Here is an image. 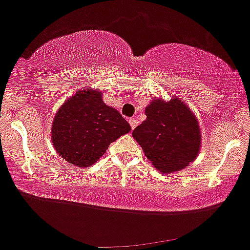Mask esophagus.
I'll use <instances>...</instances> for the list:
<instances>
[{
	"mask_svg": "<svg viewBox=\"0 0 250 250\" xmlns=\"http://www.w3.org/2000/svg\"><path fill=\"white\" fill-rule=\"evenodd\" d=\"M138 121H136L135 119H130L129 120V125H130V127H131V129H134V128L136 127V125H138Z\"/></svg>",
	"mask_w": 250,
	"mask_h": 250,
	"instance_id": "34e87169",
	"label": "esophagus"
}]
</instances>
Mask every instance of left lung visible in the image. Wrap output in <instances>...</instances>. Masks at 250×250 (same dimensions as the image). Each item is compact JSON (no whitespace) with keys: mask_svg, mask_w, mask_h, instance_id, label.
I'll return each mask as SVG.
<instances>
[{"mask_svg":"<svg viewBox=\"0 0 250 250\" xmlns=\"http://www.w3.org/2000/svg\"><path fill=\"white\" fill-rule=\"evenodd\" d=\"M146 121L133 138L148 160L164 173L179 171L197 158L201 148L198 121L183 101L155 100L146 108Z\"/></svg>","mask_w":250,"mask_h":250,"instance_id":"8db88e82","label":"left lung"}]
</instances>
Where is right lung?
I'll return each instance as SVG.
<instances>
[{"label":"right lung","instance_id":"obj_1","mask_svg":"<svg viewBox=\"0 0 250 250\" xmlns=\"http://www.w3.org/2000/svg\"><path fill=\"white\" fill-rule=\"evenodd\" d=\"M129 130V123L103 102L100 92L83 90L62 104L51 134L54 148L67 163L87 167L108 150L111 142Z\"/></svg>","mask_w":250,"mask_h":250}]
</instances>
